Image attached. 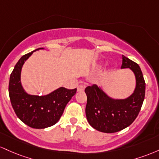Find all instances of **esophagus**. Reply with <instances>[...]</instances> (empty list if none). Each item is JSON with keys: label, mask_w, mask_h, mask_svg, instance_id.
Segmentation results:
<instances>
[{"label": "esophagus", "mask_w": 159, "mask_h": 159, "mask_svg": "<svg viewBox=\"0 0 159 159\" xmlns=\"http://www.w3.org/2000/svg\"><path fill=\"white\" fill-rule=\"evenodd\" d=\"M85 90V85H80L77 88V92H83Z\"/></svg>", "instance_id": "obj_1"}]
</instances>
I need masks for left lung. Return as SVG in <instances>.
Instances as JSON below:
<instances>
[{
    "mask_svg": "<svg viewBox=\"0 0 159 159\" xmlns=\"http://www.w3.org/2000/svg\"><path fill=\"white\" fill-rule=\"evenodd\" d=\"M121 68H129L136 79L134 91L127 98H113L95 84L85 89L87 95V120L92 128L101 132L115 133L132 124L138 116L145 98L146 83L139 65L122 56Z\"/></svg>",
    "mask_w": 159,
    "mask_h": 159,
    "instance_id": "8db88e82",
    "label": "left lung"
}]
</instances>
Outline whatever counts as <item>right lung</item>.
I'll return each instance as SVG.
<instances>
[{
  "instance_id": "right-lung-1",
  "label": "right lung",
  "mask_w": 159,
  "mask_h": 159,
  "mask_svg": "<svg viewBox=\"0 0 159 159\" xmlns=\"http://www.w3.org/2000/svg\"><path fill=\"white\" fill-rule=\"evenodd\" d=\"M23 56L10 74L9 95L12 108L18 116L27 125L33 128H46L58 122L66 105L76 94V89H67L60 87L46 95L28 94L21 83V71L25 61L34 52Z\"/></svg>"
}]
</instances>
